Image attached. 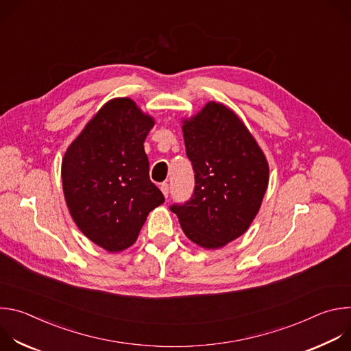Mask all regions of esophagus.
I'll return each mask as SVG.
<instances>
[{
	"instance_id": "esophagus-1",
	"label": "esophagus",
	"mask_w": 351,
	"mask_h": 351,
	"mask_svg": "<svg viewBox=\"0 0 351 351\" xmlns=\"http://www.w3.org/2000/svg\"><path fill=\"white\" fill-rule=\"evenodd\" d=\"M160 189H161L162 194H164L165 197H168V194H169V184H168V183H162V184L160 186Z\"/></svg>"
}]
</instances>
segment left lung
<instances>
[{
	"label": "left lung",
	"mask_w": 351,
	"mask_h": 351,
	"mask_svg": "<svg viewBox=\"0 0 351 351\" xmlns=\"http://www.w3.org/2000/svg\"><path fill=\"white\" fill-rule=\"evenodd\" d=\"M194 193L172 206L184 234L203 248H221L240 237L257 217L269 180L261 147L226 106L207 103L182 119Z\"/></svg>",
	"instance_id": "1"
}]
</instances>
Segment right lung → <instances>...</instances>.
I'll return each mask as SVG.
<instances>
[{"instance_id":"right-lung-1","label":"right lung","mask_w":351,"mask_h":351,"mask_svg":"<svg viewBox=\"0 0 351 351\" xmlns=\"http://www.w3.org/2000/svg\"><path fill=\"white\" fill-rule=\"evenodd\" d=\"M156 121L133 99L107 101L71 143L61 178L79 230L110 253L129 248L165 198L149 180L144 140Z\"/></svg>"}]
</instances>
